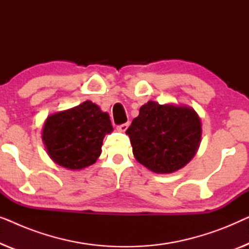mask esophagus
<instances>
[{"label":"esophagus","instance_id":"34e87169","mask_svg":"<svg viewBox=\"0 0 249 249\" xmlns=\"http://www.w3.org/2000/svg\"><path fill=\"white\" fill-rule=\"evenodd\" d=\"M128 127H129V124H128V122H125V124H120V125H118L117 128H118L119 131L124 132V131L128 129Z\"/></svg>","mask_w":249,"mask_h":249}]
</instances>
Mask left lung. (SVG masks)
Instances as JSON below:
<instances>
[{
  "label": "left lung",
  "mask_w": 249,
  "mask_h": 249,
  "mask_svg": "<svg viewBox=\"0 0 249 249\" xmlns=\"http://www.w3.org/2000/svg\"><path fill=\"white\" fill-rule=\"evenodd\" d=\"M125 134L141 164L155 173H172L195 156L202 124L192 107L149 101L141 107Z\"/></svg>",
  "instance_id": "left-lung-1"
}]
</instances>
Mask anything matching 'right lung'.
<instances>
[{
	"label": "right lung",
	"mask_w": 249,
	"mask_h": 249,
	"mask_svg": "<svg viewBox=\"0 0 249 249\" xmlns=\"http://www.w3.org/2000/svg\"><path fill=\"white\" fill-rule=\"evenodd\" d=\"M113 130L110 117L98 105L86 101L69 110L47 117L42 139L47 154L56 164L81 170L101 155L105 135Z\"/></svg>",
	"instance_id": "right-lung-1"
}]
</instances>
